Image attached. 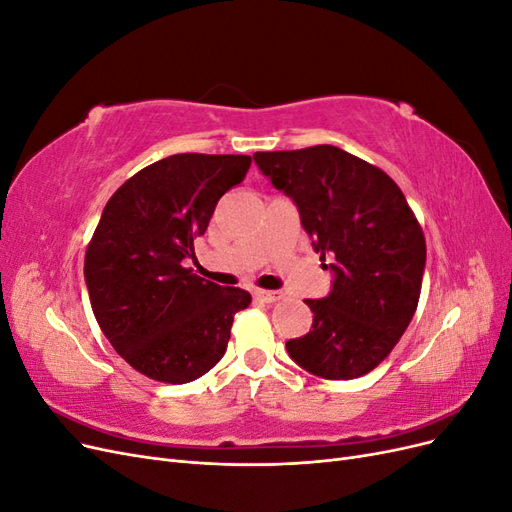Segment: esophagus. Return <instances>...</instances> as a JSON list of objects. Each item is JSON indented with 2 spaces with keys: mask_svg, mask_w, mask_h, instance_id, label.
Here are the masks:
<instances>
[{
  "mask_svg": "<svg viewBox=\"0 0 512 512\" xmlns=\"http://www.w3.org/2000/svg\"><path fill=\"white\" fill-rule=\"evenodd\" d=\"M254 297L258 299V301H262V303H275V301H280L282 299V292H277V290H254Z\"/></svg>",
  "mask_w": 512,
  "mask_h": 512,
  "instance_id": "34e87169",
  "label": "esophagus"
}]
</instances>
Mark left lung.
<instances>
[{
  "instance_id": "left-lung-1",
  "label": "left lung",
  "mask_w": 512,
  "mask_h": 512,
  "mask_svg": "<svg viewBox=\"0 0 512 512\" xmlns=\"http://www.w3.org/2000/svg\"><path fill=\"white\" fill-rule=\"evenodd\" d=\"M254 162L297 205L314 252L331 260V292L305 301L314 322L286 342L290 359L324 380L365 376L391 354L421 297L427 247L404 192L333 145L258 151Z\"/></svg>"
}]
</instances>
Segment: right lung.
Masks as SVG:
<instances>
[{"label":"right lung","mask_w":512,"mask_h":512,"mask_svg":"<svg viewBox=\"0 0 512 512\" xmlns=\"http://www.w3.org/2000/svg\"><path fill=\"white\" fill-rule=\"evenodd\" d=\"M250 156L177 153L138 170L108 200L85 254V284L102 333L147 378L185 384L215 367L250 292L183 267L218 200Z\"/></svg>","instance_id":"add662e5"}]
</instances>
